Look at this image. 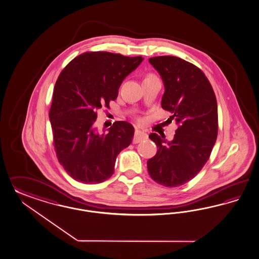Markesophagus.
<instances>
[{
  "label": "esophagus",
  "mask_w": 259,
  "mask_h": 259,
  "mask_svg": "<svg viewBox=\"0 0 259 259\" xmlns=\"http://www.w3.org/2000/svg\"><path fill=\"white\" fill-rule=\"evenodd\" d=\"M147 135L145 133H143L142 131H139V130H136L134 135V139H133V143H139L143 141L147 140Z\"/></svg>",
  "instance_id": "1"
}]
</instances>
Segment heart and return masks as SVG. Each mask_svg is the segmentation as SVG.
I'll return each mask as SVG.
<instances>
[{"instance_id": "obj_1", "label": "heart", "mask_w": 259, "mask_h": 259, "mask_svg": "<svg viewBox=\"0 0 259 259\" xmlns=\"http://www.w3.org/2000/svg\"><path fill=\"white\" fill-rule=\"evenodd\" d=\"M152 77H156L155 75H153L152 73H149V74H147L146 76H145V78L144 79H148V78H152Z\"/></svg>"}]
</instances>
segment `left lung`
Wrapping results in <instances>:
<instances>
[{
  "label": "left lung",
  "mask_w": 259,
  "mask_h": 259,
  "mask_svg": "<svg viewBox=\"0 0 259 259\" xmlns=\"http://www.w3.org/2000/svg\"><path fill=\"white\" fill-rule=\"evenodd\" d=\"M149 63L164 84L161 107L171 114L166 121H175L178 128L171 142L149 135L158 151L147 161V169L158 184L176 188L194 178L210 156L218 134L217 101L195 65L169 55L152 57Z\"/></svg>",
  "instance_id": "1"
}]
</instances>
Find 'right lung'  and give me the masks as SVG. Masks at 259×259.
Instances as JSON below:
<instances>
[{"label": "right lung", "mask_w": 259, "mask_h": 259, "mask_svg": "<svg viewBox=\"0 0 259 259\" xmlns=\"http://www.w3.org/2000/svg\"><path fill=\"white\" fill-rule=\"evenodd\" d=\"M107 52H88L69 63L55 86L50 120L56 156L66 172L83 184H98L115 171L116 157L130 145L134 127L116 121L99 133L98 109L116 100L125 77L143 62Z\"/></svg>", "instance_id": "add662e5"}]
</instances>
